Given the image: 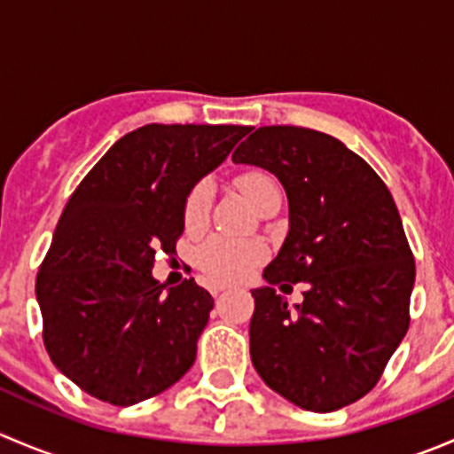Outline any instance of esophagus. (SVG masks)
Listing matches in <instances>:
<instances>
[{
    "mask_svg": "<svg viewBox=\"0 0 454 454\" xmlns=\"http://www.w3.org/2000/svg\"><path fill=\"white\" fill-rule=\"evenodd\" d=\"M208 290H210V294L217 296V294H222L223 290H226V286H222V283H210Z\"/></svg>",
    "mask_w": 454,
    "mask_h": 454,
    "instance_id": "1",
    "label": "esophagus"
}]
</instances>
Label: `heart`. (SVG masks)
I'll use <instances>...</instances> for the list:
<instances>
[{"mask_svg":"<svg viewBox=\"0 0 454 454\" xmlns=\"http://www.w3.org/2000/svg\"><path fill=\"white\" fill-rule=\"evenodd\" d=\"M237 189L241 191L250 204L259 206L268 195L278 191L277 182L263 171H248L237 177ZM210 210V186L200 182L184 201V226L186 231H200L208 219ZM265 259L263 246L256 241L232 239V237L215 235L208 237L198 248L195 261L198 268L213 283H235L248 277L250 272Z\"/></svg>","mask_w":454,"mask_h":454,"instance_id":"heart-1","label":"heart"}]
</instances>
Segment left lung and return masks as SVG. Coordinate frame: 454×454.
<instances>
[{
    "instance_id": "8db88e82",
    "label": "left lung",
    "mask_w": 454,
    "mask_h": 454,
    "mask_svg": "<svg viewBox=\"0 0 454 454\" xmlns=\"http://www.w3.org/2000/svg\"><path fill=\"white\" fill-rule=\"evenodd\" d=\"M232 162L274 173L290 204L268 286L253 290L256 373L301 409H342L378 384L411 323L415 261L395 201L358 153L305 127H259ZM290 282L306 283L294 310L271 287Z\"/></svg>"
}]
</instances>
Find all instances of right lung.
Wrapping results in <instances>:
<instances>
[{
    "mask_svg": "<svg viewBox=\"0 0 454 454\" xmlns=\"http://www.w3.org/2000/svg\"><path fill=\"white\" fill-rule=\"evenodd\" d=\"M250 127L145 125L122 136L63 208L36 274L50 360L90 395L131 406L195 363L213 296L193 278L155 281L173 254L191 189Z\"/></svg>",
    "mask_w": 454,
    "mask_h": 454,
    "instance_id": "1",
    "label": "right lung"
}]
</instances>
